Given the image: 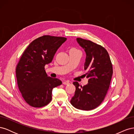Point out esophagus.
Returning a JSON list of instances; mask_svg holds the SVG:
<instances>
[{"label":"esophagus","mask_w":134,"mask_h":134,"mask_svg":"<svg viewBox=\"0 0 134 134\" xmlns=\"http://www.w3.org/2000/svg\"><path fill=\"white\" fill-rule=\"evenodd\" d=\"M70 83L69 81V80H65V81H64V82H63V84H64V85H68Z\"/></svg>","instance_id":"34e87169"}]
</instances>
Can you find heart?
I'll return each instance as SVG.
<instances>
[{
	"label": "heart",
	"instance_id": "obj_1",
	"mask_svg": "<svg viewBox=\"0 0 134 134\" xmlns=\"http://www.w3.org/2000/svg\"><path fill=\"white\" fill-rule=\"evenodd\" d=\"M74 50H75V49H74Z\"/></svg>",
	"mask_w": 134,
	"mask_h": 134
}]
</instances>
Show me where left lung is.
<instances>
[{"mask_svg":"<svg viewBox=\"0 0 134 134\" xmlns=\"http://www.w3.org/2000/svg\"><path fill=\"white\" fill-rule=\"evenodd\" d=\"M76 40L86 51L84 67L88 70L85 75L89 79L83 87L73 82L76 90L70 103L76 108L90 111L99 106L107 94L113 74L112 64L104 47L90 40L82 38Z\"/></svg>","mask_w":134,"mask_h":134,"instance_id":"left-lung-1","label":"left lung"}]
</instances>
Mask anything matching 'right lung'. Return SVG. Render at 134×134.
I'll use <instances>...</instances> for the list:
<instances>
[{"instance_id": "obj_1", "label": "right lung", "mask_w": 134, "mask_h": 134, "mask_svg": "<svg viewBox=\"0 0 134 134\" xmlns=\"http://www.w3.org/2000/svg\"><path fill=\"white\" fill-rule=\"evenodd\" d=\"M66 38L44 35L34 40L23 52L16 67L17 84L22 96L30 106L40 108L52 99V90L62 84L47 76L44 66L50 63Z\"/></svg>"}]
</instances>
